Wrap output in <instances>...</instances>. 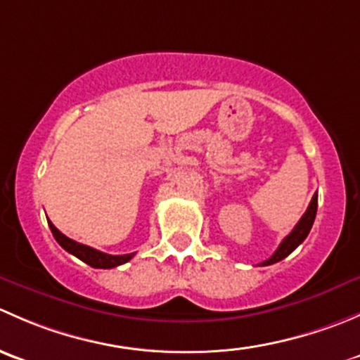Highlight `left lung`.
Returning <instances> with one entry per match:
<instances>
[{
  "mask_svg": "<svg viewBox=\"0 0 360 360\" xmlns=\"http://www.w3.org/2000/svg\"><path fill=\"white\" fill-rule=\"evenodd\" d=\"M315 214H317V193H315L314 197H311V202H310V205H308L307 212H304L303 216H301V219L297 221V224L292 228L291 233H289L288 237H285L284 240L281 242L278 249L275 250V252L271 254V256L268 257L266 261L259 263V266H268V264L278 263V261H282V259H284V257H288L289 254H291L292 250L296 249L297 245H300L301 242H303L304 238L308 237V233H310L311 226H314Z\"/></svg>",
  "mask_w": 360,
  "mask_h": 360,
  "instance_id": "1",
  "label": "left lung"
}]
</instances>
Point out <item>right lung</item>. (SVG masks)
<instances>
[{"label": "right lung", "mask_w": 360, "mask_h": 360, "mask_svg": "<svg viewBox=\"0 0 360 360\" xmlns=\"http://www.w3.org/2000/svg\"><path fill=\"white\" fill-rule=\"evenodd\" d=\"M49 226H50V230H52L56 240L59 242L60 248L66 249L68 252H71L72 256H76L78 259H82L83 263L90 264L92 268H115V266H120V264L127 263V261H130L134 257V252L132 254H122V256H112V254L101 252V250L89 248V245L79 244V242H75L72 238H69L64 233H60V231L53 226L52 221H49Z\"/></svg>", "instance_id": "1"}]
</instances>
